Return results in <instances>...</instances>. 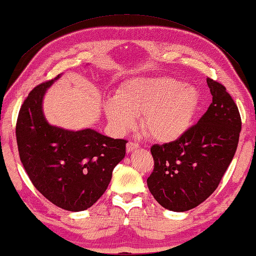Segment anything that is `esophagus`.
Here are the masks:
<instances>
[{
	"instance_id": "34e87169",
	"label": "esophagus",
	"mask_w": 256,
	"mask_h": 256,
	"mask_svg": "<svg viewBox=\"0 0 256 256\" xmlns=\"http://www.w3.org/2000/svg\"><path fill=\"white\" fill-rule=\"evenodd\" d=\"M138 147H139V144H138L136 142H133V141H130V142L126 144V152H132L133 150L136 149Z\"/></svg>"
}]
</instances>
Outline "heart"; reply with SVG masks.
<instances>
[{"instance_id":"heart-1","label":"heart","mask_w":256,"mask_h":256,"mask_svg":"<svg viewBox=\"0 0 256 256\" xmlns=\"http://www.w3.org/2000/svg\"><path fill=\"white\" fill-rule=\"evenodd\" d=\"M198 106L200 92L194 85L170 77L138 78L120 88L106 104V115L120 133L134 128L136 117H142L144 134L168 144L188 131Z\"/></svg>"}]
</instances>
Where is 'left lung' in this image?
Segmentation results:
<instances>
[{
  "mask_svg": "<svg viewBox=\"0 0 256 256\" xmlns=\"http://www.w3.org/2000/svg\"><path fill=\"white\" fill-rule=\"evenodd\" d=\"M212 104L180 139L150 148L154 171L149 192L164 208L186 212L208 200L237 150L242 120L226 88L206 80Z\"/></svg>",
  "mask_w": 256,
  "mask_h": 256,
  "instance_id": "obj_1",
  "label": "left lung"
}]
</instances>
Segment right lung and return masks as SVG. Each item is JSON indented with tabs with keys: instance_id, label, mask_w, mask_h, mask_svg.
I'll list each match as a JSON object with an SVG mask.
<instances>
[{
	"instance_id": "right-lung-1",
	"label": "right lung",
	"mask_w": 256,
	"mask_h": 256,
	"mask_svg": "<svg viewBox=\"0 0 256 256\" xmlns=\"http://www.w3.org/2000/svg\"><path fill=\"white\" fill-rule=\"evenodd\" d=\"M60 76L30 92L20 108L16 136L20 160L35 188L58 208L80 212L106 192L128 141L92 128L70 131L48 124L43 98Z\"/></svg>"
}]
</instances>
